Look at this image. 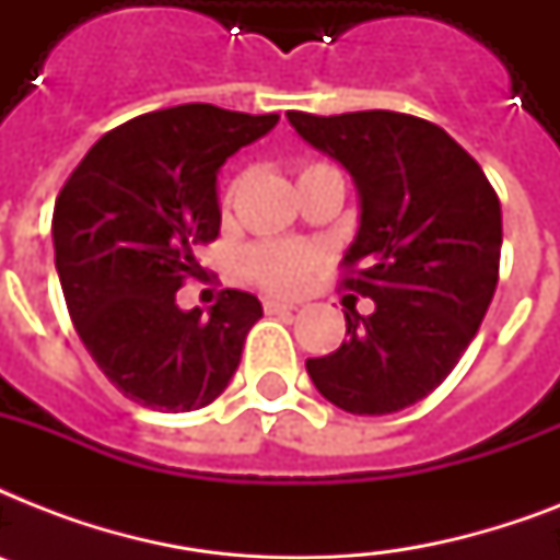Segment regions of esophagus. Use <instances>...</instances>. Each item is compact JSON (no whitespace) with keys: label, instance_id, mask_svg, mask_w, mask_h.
<instances>
[{"label":"esophagus","instance_id":"34e87169","mask_svg":"<svg viewBox=\"0 0 560 560\" xmlns=\"http://www.w3.org/2000/svg\"><path fill=\"white\" fill-rule=\"evenodd\" d=\"M296 311V305H284V302H276V299H267L264 302V314L267 316H288Z\"/></svg>","mask_w":560,"mask_h":560}]
</instances>
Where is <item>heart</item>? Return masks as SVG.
<instances>
[{
	"mask_svg": "<svg viewBox=\"0 0 560 560\" xmlns=\"http://www.w3.org/2000/svg\"><path fill=\"white\" fill-rule=\"evenodd\" d=\"M323 174H337L331 165L325 162H305L299 168V183L305 179L323 177ZM241 183H232L223 194V211L235 202V194ZM323 258V249L314 244H293V241H258V244L246 246L241 255V272L246 279L258 284L267 293H279V296H290L305 288L307 276L316 267V261Z\"/></svg>",
	"mask_w": 560,
	"mask_h": 560,
	"instance_id": "b5f03b06",
	"label": "heart"
}]
</instances>
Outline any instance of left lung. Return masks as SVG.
Returning <instances> with one entry per match:
<instances>
[{"instance_id":"8db88e82","label":"left lung","mask_w":560,"mask_h":560,"mask_svg":"<svg viewBox=\"0 0 560 560\" xmlns=\"http://www.w3.org/2000/svg\"><path fill=\"white\" fill-rule=\"evenodd\" d=\"M288 118L354 177L363 214L340 288L374 299L369 316L346 314L349 340L307 360V374L351 416L412 407L453 372L491 305L500 197L479 162L424 118L392 109Z\"/></svg>"}]
</instances>
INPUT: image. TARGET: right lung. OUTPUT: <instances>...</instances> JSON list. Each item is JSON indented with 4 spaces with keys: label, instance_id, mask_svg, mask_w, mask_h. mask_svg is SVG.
Masks as SVG:
<instances>
[{
    "label": "right lung",
    "instance_id": "1",
    "mask_svg": "<svg viewBox=\"0 0 560 560\" xmlns=\"http://www.w3.org/2000/svg\"><path fill=\"white\" fill-rule=\"evenodd\" d=\"M279 116L214 104L156 109L92 144L60 188L55 264L74 331L125 398L200 409L226 389L261 302L223 290L202 316L177 290L200 279L197 249L220 232L218 168Z\"/></svg>",
    "mask_w": 560,
    "mask_h": 560
}]
</instances>
